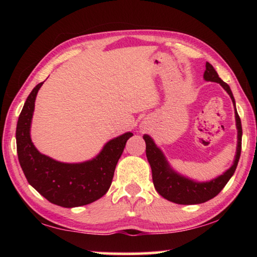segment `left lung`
Segmentation results:
<instances>
[{
  "mask_svg": "<svg viewBox=\"0 0 257 257\" xmlns=\"http://www.w3.org/2000/svg\"><path fill=\"white\" fill-rule=\"evenodd\" d=\"M205 67L206 69L203 76L204 80L217 82V84L222 86V88L231 98L234 106V118H236L237 127V149L231 167L223 172L222 175L213 178L208 181H197L190 179V178L177 172L171 167L162 150L155 144L153 138L150 135L143 136L146 143V156L151 165L152 178H153V184L156 191L168 201L176 204H181V205H195V204L205 203L213 197H215L223 189V187L227 185L230 178L233 176L238 165L239 158H240L242 129L232 92L227 82H224L217 75L212 64L206 62Z\"/></svg>",
  "mask_w": 257,
  "mask_h": 257,
  "instance_id": "1",
  "label": "left lung"
}]
</instances>
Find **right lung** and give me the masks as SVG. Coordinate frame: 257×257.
<instances>
[{
	"mask_svg": "<svg viewBox=\"0 0 257 257\" xmlns=\"http://www.w3.org/2000/svg\"><path fill=\"white\" fill-rule=\"evenodd\" d=\"M43 84H38L29 94L17 123L20 167L29 185L49 202L62 207L87 205L106 194L125 143L134 134L128 132L111 139L95 158L85 162H60L42 154L32 142L30 128L35 101Z\"/></svg>",
	"mask_w": 257,
	"mask_h": 257,
	"instance_id": "obj_1",
	"label": "right lung"
}]
</instances>
